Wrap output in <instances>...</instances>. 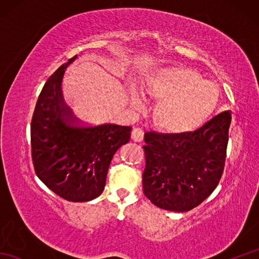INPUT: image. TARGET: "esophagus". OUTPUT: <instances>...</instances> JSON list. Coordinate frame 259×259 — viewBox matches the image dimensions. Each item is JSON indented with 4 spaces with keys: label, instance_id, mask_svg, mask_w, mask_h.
<instances>
[{
    "label": "esophagus",
    "instance_id": "1",
    "mask_svg": "<svg viewBox=\"0 0 259 259\" xmlns=\"http://www.w3.org/2000/svg\"><path fill=\"white\" fill-rule=\"evenodd\" d=\"M131 137H133V139L136 142H141L144 140V137H145V131L142 130L141 128H135L133 130V134H131Z\"/></svg>",
    "mask_w": 259,
    "mask_h": 259
}]
</instances>
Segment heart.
Here are the masks:
<instances>
[{"mask_svg":"<svg viewBox=\"0 0 259 259\" xmlns=\"http://www.w3.org/2000/svg\"><path fill=\"white\" fill-rule=\"evenodd\" d=\"M145 92L160 100L155 118L158 124L171 133H190L210 119L219 102L218 87L197 71L184 67H167L153 74L145 84ZM136 107L142 106L134 96Z\"/></svg>","mask_w":259,"mask_h":259,"instance_id":"heart-1","label":"heart"}]
</instances>
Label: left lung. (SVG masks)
Wrapping results in <instances>:
<instances>
[{
    "instance_id": "8db88e82",
    "label": "left lung",
    "mask_w": 259,
    "mask_h": 259,
    "mask_svg": "<svg viewBox=\"0 0 259 259\" xmlns=\"http://www.w3.org/2000/svg\"><path fill=\"white\" fill-rule=\"evenodd\" d=\"M232 113L224 111L191 133L145 135L144 194L153 205L184 212L216 189L226 160Z\"/></svg>"
}]
</instances>
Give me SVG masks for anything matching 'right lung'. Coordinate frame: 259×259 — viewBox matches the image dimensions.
Returning a JSON list of instances; mask_svg holds the SVG:
<instances>
[{"mask_svg":"<svg viewBox=\"0 0 259 259\" xmlns=\"http://www.w3.org/2000/svg\"><path fill=\"white\" fill-rule=\"evenodd\" d=\"M71 58L46 82L31 121V151L35 174L65 200L82 202L99 197L106 186L110 162L129 142L131 126L84 124L62 100L64 70Z\"/></svg>","mask_w":259,"mask_h":259,"instance_id":"obj_1","label":"right lung"}]
</instances>
